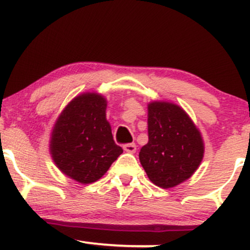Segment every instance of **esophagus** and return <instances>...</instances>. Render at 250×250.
<instances>
[{"instance_id": "esophagus-1", "label": "esophagus", "mask_w": 250, "mask_h": 250, "mask_svg": "<svg viewBox=\"0 0 250 250\" xmlns=\"http://www.w3.org/2000/svg\"><path fill=\"white\" fill-rule=\"evenodd\" d=\"M123 148L126 151V152L128 153H134L137 150V145L134 144V143H127V144H125Z\"/></svg>"}]
</instances>
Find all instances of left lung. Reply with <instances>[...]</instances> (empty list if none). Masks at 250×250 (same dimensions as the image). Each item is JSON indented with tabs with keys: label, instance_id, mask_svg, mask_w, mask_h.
Wrapping results in <instances>:
<instances>
[{
	"label": "left lung",
	"instance_id": "obj_1",
	"mask_svg": "<svg viewBox=\"0 0 250 250\" xmlns=\"http://www.w3.org/2000/svg\"><path fill=\"white\" fill-rule=\"evenodd\" d=\"M148 142L140 148L139 161L156 186L176 187L195 172L203 158L200 131L175 104H148Z\"/></svg>",
	"mask_w": 250,
	"mask_h": 250
}]
</instances>
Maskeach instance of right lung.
Returning a JSON list of instances; mask_svg holds the SVG:
<instances>
[{
  "label": "right lung",
  "instance_id": "1",
  "mask_svg": "<svg viewBox=\"0 0 250 250\" xmlns=\"http://www.w3.org/2000/svg\"><path fill=\"white\" fill-rule=\"evenodd\" d=\"M106 105L99 94L79 95L67 105L53 128V161L79 183L98 181L123 153L106 120Z\"/></svg>",
  "mask_w": 250,
  "mask_h": 250
}]
</instances>
